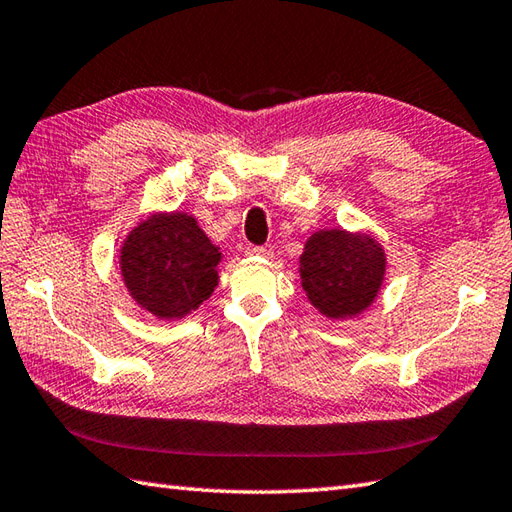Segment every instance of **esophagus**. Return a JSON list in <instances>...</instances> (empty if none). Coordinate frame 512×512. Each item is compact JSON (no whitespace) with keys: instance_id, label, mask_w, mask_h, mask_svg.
Returning <instances> with one entry per match:
<instances>
[{"instance_id":"1","label":"esophagus","mask_w":512,"mask_h":512,"mask_svg":"<svg viewBox=\"0 0 512 512\" xmlns=\"http://www.w3.org/2000/svg\"><path fill=\"white\" fill-rule=\"evenodd\" d=\"M247 256H263V258H269V256H271V249L258 247V245H249V247H247Z\"/></svg>"}]
</instances>
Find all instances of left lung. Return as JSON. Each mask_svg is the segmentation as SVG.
<instances>
[{
    "label": "left lung",
    "instance_id": "obj_1",
    "mask_svg": "<svg viewBox=\"0 0 512 512\" xmlns=\"http://www.w3.org/2000/svg\"><path fill=\"white\" fill-rule=\"evenodd\" d=\"M300 276L306 298L331 320L355 317L377 298L385 252L370 234L320 230L304 245Z\"/></svg>",
    "mask_w": 512,
    "mask_h": 512
}]
</instances>
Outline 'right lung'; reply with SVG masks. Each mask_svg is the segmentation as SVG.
<instances>
[{
  "instance_id": "1",
  "label": "right lung",
  "mask_w": 512,
  "mask_h": 512,
  "mask_svg": "<svg viewBox=\"0 0 512 512\" xmlns=\"http://www.w3.org/2000/svg\"><path fill=\"white\" fill-rule=\"evenodd\" d=\"M221 252L186 212L153 214L120 249L131 298L160 320H181L219 285Z\"/></svg>"
}]
</instances>
